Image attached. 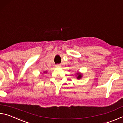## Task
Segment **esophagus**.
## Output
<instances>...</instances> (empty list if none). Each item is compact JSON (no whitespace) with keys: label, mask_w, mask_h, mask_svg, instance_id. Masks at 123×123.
<instances>
[{"label":"esophagus","mask_w":123,"mask_h":123,"mask_svg":"<svg viewBox=\"0 0 123 123\" xmlns=\"http://www.w3.org/2000/svg\"><path fill=\"white\" fill-rule=\"evenodd\" d=\"M61 64H56V65H55V67L58 68V67H61Z\"/></svg>","instance_id":"34e87169"}]
</instances>
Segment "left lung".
<instances>
[{"label":"left lung","instance_id":"left-lung-1","mask_svg":"<svg viewBox=\"0 0 123 123\" xmlns=\"http://www.w3.org/2000/svg\"><path fill=\"white\" fill-rule=\"evenodd\" d=\"M75 76H76V79H81L82 78V76H83V74H82V73H81V72H77L76 73V75H75Z\"/></svg>","mask_w":123,"mask_h":123}]
</instances>
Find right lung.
Masks as SVG:
<instances>
[{"label":"right lung","mask_w":123,"mask_h":123,"mask_svg":"<svg viewBox=\"0 0 123 123\" xmlns=\"http://www.w3.org/2000/svg\"><path fill=\"white\" fill-rule=\"evenodd\" d=\"M47 73V71H44V72H43V73H41V74L42 75V74H44V73Z\"/></svg>","instance_id":"right-lung-1"}]
</instances>
